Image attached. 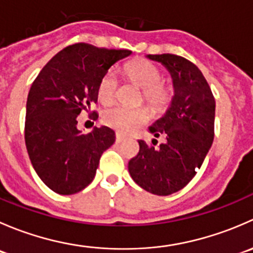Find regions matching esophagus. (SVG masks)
<instances>
[{"instance_id":"1","label":"esophagus","mask_w":253,"mask_h":253,"mask_svg":"<svg viewBox=\"0 0 253 253\" xmlns=\"http://www.w3.org/2000/svg\"><path fill=\"white\" fill-rule=\"evenodd\" d=\"M115 139H116L117 143H121V142L125 141V137L121 136L120 133H116V136H115Z\"/></svg>"}]
</instances>
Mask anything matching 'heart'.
<instances>
[{"label": "heart", "instance_id": "1", "mask_svg": "<svg viewBox=\"0 0 253 253\" xmlns=\"http://www.w3.org/2000/svg\"><path fill=\"white\" fill-rule=\"evenodd\" d=\"M125 73L133 84L143 89V99L154 112H163L169 108L172 100V89L163 83V73L157 66L144 58L131 61L125 66ZM119 90V79L114 71H108L101 76L96 88L98 99L104 105L114 103ZM149 111L144 106L127 109L115 106L104 112L103 121L106 126L122 134H128L147 124Z\"/></svg>", "mask_w": 253, "mask_h": 253}]
</instances>
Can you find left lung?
Returning <instances> with one entry per match:
<instances>
[{
  "label": "left lung",
  "mask_w": 253,
  "mask_h": 253,
  "mask_svg": "<svg viewBox=\"0 0 253 253\" xmlns=\"http://www.w3.org/2000/svg\"><path fill=\"white\" fill-rule=\"evenodd\" d=\"M148 57L170 71L175 95L167 114L148 128L167 142L155 149L138 141L139 152L129 160L128 171L143 190L168 196L185 187L202 165L214 138L215 100L200 68L187 58L172 53Z\"/></svg>",
  "instance_id": "1"
}]
</instances>
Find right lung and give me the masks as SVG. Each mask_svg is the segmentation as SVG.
Listing matches in <instances>:
<instances>
[{
	"mask_svg": "<svg viewBox=\"0 0 253 253\" xmlns=\"http://www.w3.org/2000/svg\"><path fill=\"white\" fill-rule=\"evenodd\" d=\"M129 50H109L85 42L70 45L44 66L30 86L24 138L38 176L60 195H73L93 181L101 154L115 142L109 127L89 133L77 128L83 111L98 119L90 105L98 101L101 76Z\"/></svg>",
	"mask_w": 253,
	"mask_h": 253,
	"instance_id": "1",
	"label": "right lung"
}]
</instances>
